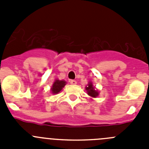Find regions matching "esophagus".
<instances>
[{
	"mask_svg": "<svg viewBox=\"0 0 149 149\" xmlns=\"http://www.w3.org/2000/svg\"><path fill=\"white\" fill-rule=\"evenodd\" d=\"M70 84H72V85H75V84H77V81H74V80H72V81H70Z\"/></svg>",
	"mask_w": 149,
	"mask_h": 149,
	"instance_id": "34e87169",
	"label": "esophagus"
}]
</instances>
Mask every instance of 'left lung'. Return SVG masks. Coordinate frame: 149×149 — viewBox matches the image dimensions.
<instances>
[{
  "label": "left lung",
  "mask_w": 149,
  "mask_h": 149,
  "mask_svg": "<svg viewBox=\"0 0 149 149\" xmlns=\"http://www.w3.org/2000/svg\"><path fill=\"white\" fill-rule=\"evenodd\" d=\"M86 90L87 94L92 98H96L98 95V91L97 89H95V87L93 86V84L92 82H89L86 86Z\"/></svg>",
  "instance_id": "left-lung-1"
}]
</instances>
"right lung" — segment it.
I'll use <instances>...</instances> for the list:
<instances>
[{"instance_id": "right-lung-1", "label": "right lung", "mask_w": 149, "mask_h": 149, "mask_svg": "<svg viewBox=\"0 0 149 149\" xmlns=\"http://www.w3.org/2000/svg\"><path fill=\"white\" fill-rule=\"evenodd\" d=\"M65 84H66V82L65 81H60L58 79H56L51 88V93L57 94V93H60V91L63 89V88L65 86Z\"/></svg>"}]
</instances>
